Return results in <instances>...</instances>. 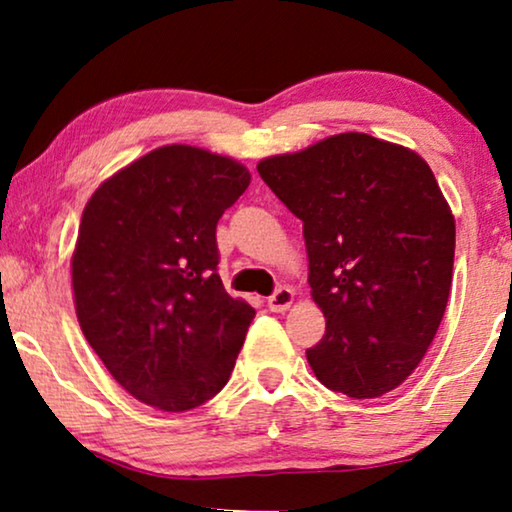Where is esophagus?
<instances>
[{
  "instance_id": "esophagus-1",
  "label": "esophagus",
  "mask_w": 512,
  "mask_h": 512,
  "mask_svg": "<svg viewBox=\"0 0 512 512\" xmlns=\"http://www.w3.org/2000/svg\"><path fill=\"white\" fill-rule=\"evenodd\" d=\"M293 296H296V293H293L289 286H279V289L268 298V307L272 312H286L293 303Z\"/></svg>"
}]
</instances>
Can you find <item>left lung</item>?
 Wrapping results in <instances>:
<instances>
[{"label": "left lung", "mask_w": 512, "mask_h": 512, "mask_svg": "<svg viewBox=\"0 0 512 512\" xmlns=\"http://www.w3.org/2000/svg\"><path fill=\"white\" fill-rule=\"evenodd\" d=\"M303 221L312 298L326 317L307 349L317 380L377 398L408 380L443 321L454 216L422 156L342 132L256 165Z\"/></svg>", "instance_id": "1"}]
</instances>
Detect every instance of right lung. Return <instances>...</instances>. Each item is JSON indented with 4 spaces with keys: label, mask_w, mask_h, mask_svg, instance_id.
Returning a JSON list of instances; mask_svg holds the SVG:
<instances>
[{
    "label": "right lung",
    "mask_w": 512,
    "mask_h": 512,
    "mask_svg": "<svg viewBox=\"0 0 512 512\" xmlns=\"http://www.w3.org/2000/svg\"><path fill=\"white\" fill-rule=\"evenodd\" d=\"M251 174L170 144L90 195L72 256L81 331L111 377L151 408L186 412L226 387L256 310L219 277L216 223Z\"/></svg>",
    "instance_id": "1"
}]
</instances>
